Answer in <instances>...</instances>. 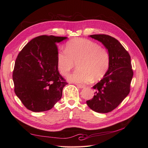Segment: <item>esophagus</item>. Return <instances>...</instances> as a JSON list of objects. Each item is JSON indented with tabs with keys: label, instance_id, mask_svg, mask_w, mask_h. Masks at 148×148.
<instances>
[{
	"label": "esophagus",
	"instance_id": "obj_1",
	"mask_svg": "<svg viewBox=\"0 0 148 148\" xmlns=\"http://www.w3.org/2000/svg\"><path fill=\"white\" fill-rule=\"evenodd\" d=\"M76 85H77V86L79 88H84L85 87V86H84V85H82L81 84H76Z\"/></svg>",
	"mask_w": 148,
	"mask_h": 148
}]
</instances>
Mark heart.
Returning a JSON list of instances; mask_svg holds the SVG:
<instances>
[{
  "label": "heart",
  "mask_w": 148,
  "mask_h": 148,
  "mask_svg": "<svg viewBox=\"0 0 148 148\" xmlns=\"http://www.w3.org/2000/svg\"><path fill=\"white\" fill-rule=\"evenodd\" d=\"M77 63L78 69L68 77L71 82L85 83L93 78H102L108 71L110 57L106 49L91 40L77 38L67 42L65 51L57 54V66L60 73L66 76Z\"/></svg>",
  "instance_id": "obj_1"
}]
</instances>
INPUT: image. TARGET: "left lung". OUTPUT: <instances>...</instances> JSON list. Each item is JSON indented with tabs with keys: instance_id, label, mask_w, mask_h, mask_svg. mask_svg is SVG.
<instances>
[{
	"instance_id": "obj_1",
	"label": "left lung",
	"mask_w": 148,
	"mask_h": 148,
	"mask_svg": "<svg viewBox=\"0 0 148 148\" xmlns=\"http://www.w3.org/2000/svg\"><path fill=\"white\" fill-rule=\"evenodd\" d=\"M89 37L102 42L108 50L110 64L104 77L92 88V99L86 101L89 108L98 113H108L123 101L130 91L133 76L131 57L115 38L106 34H93Z\"/></svg>"
}]
</instances>
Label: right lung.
Wrapping results in <instances>:
<instances>
[{"mask_svg":"<svg viewBox=\"0 0 148 148\" xmlns=\"http://www.w3.org/2000/svg\"><path fill=\"white\" fill-rule=\"evenodd\" d=\"M66 38L40 36L31 40L18 55L12 76L14 91L28 110H49L61 99L68 83L57 69L56 44Z\"/></svg>","mask_w":148,"mask_h":148,"instance_id":"add662e5","label":"right lung"}]
</instances>
